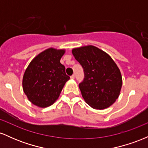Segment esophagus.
Here are the masks:
<instances>
[{
	"mask_svg": "<svg viewBox=\"0 0 148 148\" xmlns=\"http://www.w3.org/2000/svg\"><path fill=\"white\" fill-rule=\"evenodd\" d=\"M70 78H71V79H74V78H75V75H74V74H73V75L70 76Z\"/></svg>",
	"mask_w": 148,
	"mask_h": 148,
	"instance_id": "obj_1",
	"label": "esophagus"
}]
</instances>
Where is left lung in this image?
<instances>
[{
	"label": "left lung",
	"mask_w": 148,
	"mask_h": 148,
	"mask_svg": "<svg viewBox=\"0 0 148 148\" xmlns=\"http://www.w3.org/2000/svg\"><path fill=\"white\" fill-rule=\"evenodd\" d=\"M72 54L84 68V81L79 84L85 101L92 108L104 109L120 95L121 73L106 52L92 45L72 49Z\"/></svg>",
	"instance_id": "8db88e82"
}]
</instances>
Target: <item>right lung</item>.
Segmentation results:
<instances>
[{"label": "right lung", "instance_id": "add662e5", "mask_svg": "<svg viewBox=\"0 0 148 148\" xmlns=\"http://www.w3.org/2000/svg\"><path fill=\"white\" fill-rule=\"evenodd\" d=\"M64 49L49 48L33 58L23 77V90L32 103L48 107L60 96L62 88L70 79L60 60Z\"/></svg>", "mask_w": 148, "mask_h": 148}]
</instances>
